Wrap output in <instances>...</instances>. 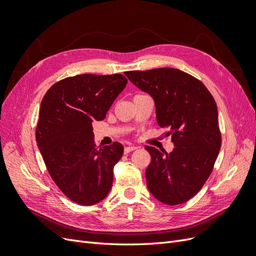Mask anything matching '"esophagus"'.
Instances as JSON below:
<instances>
[{
    "instance_id": "esophagus-1",
    "label": "esophagus",
    "mask_w": 256,
    "mask_h": 256,
    "mask_svg": "<svg viewBox=\"0 0 256 256\" xmlns=\"http://www.w3.org/2000/svg\"><path fill=\"white\" fill-rule=\"evenodd\" d=\"M136 147H134V146H127V147H125L124 151H125V153H129V152L134 151V150H136Z\"/></svg>"
}]
</instances>
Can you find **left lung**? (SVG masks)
Returning <instances> with one entry per match:
<instances>
[{
	"instance_id": "left-lung-1",
	"label": "left lung",
	"mask_w": 256,
	"mask_h": 256,
	"mask_svg": "<svg viewBox=\"0 0 256 256\" xmlns=\"http://www.w3.org/2000/svg\"><path fill=\"white\" fill-rule=\"evenodd\" d=\"M156 103L158 124L167 129L174 149L169 154L146 146L151 162L147 187L158 200L180 205L202 189L222 146L218 106L202 82L174 68L125 74Z\"/></svg>"
}]
</instances>
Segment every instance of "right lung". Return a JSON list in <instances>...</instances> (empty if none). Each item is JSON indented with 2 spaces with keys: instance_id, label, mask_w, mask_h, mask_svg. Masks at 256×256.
<instances>
[{
  "instance_id": "1",
  "label": "right lung",
  "mask_w": 256,
  "mask_h": 256,
  "mask_svg": "<svg viewBox=\"0 0 256 256\" xmlns=\"http://www.w3.org/2000/svg\"><path fill=\"white\" fill-rule=\"evenodd\" d=\"M127 82L118 74L69 76L51 86L40 103L38 147L56 185L78 205L98 204L112 187L124 147L114 142L96 148L92 122L106 118Z\"/></svg>"
}]
</instances>
